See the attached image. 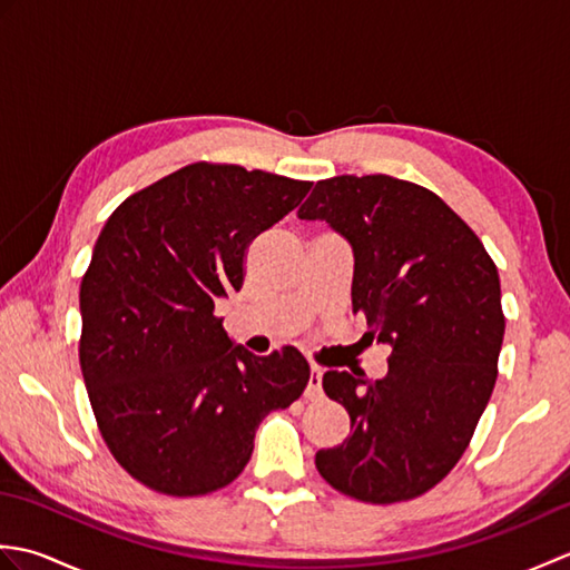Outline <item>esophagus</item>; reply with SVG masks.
I'll return each instance as SVG.
<instances>
[{
	"label": "esophagus",
	"mask_w": 570,
	"mask_h": 570,
	"mask_svg": "<svg viewBox=\"0 0 570 570\" xmlns=\"http://www.w3.org/2000/svg\"><path fill=\"white\" fill-rule=\"evenodd\" d=\"M306 396L311 399V402H318V399L323 396V374L318 367H313L311 374H308V386H306Z\"/></svg>",
	"instance_id": "1"
}]
</instances>
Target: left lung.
<instances>
[{
	"mask_svg": "<svg viewBox=\"0 0 570 570\" xmlns=\"http://www.w3.org/2000/svg\"><path fill=\"white\" fill-rule=\"evenodd\" d=\"M298 217L347 242L353 311L392 347L382 380L323 374L350 435L318 451L316 468L347 498L414 500L453 470L492 396L504 337L498 266L435 193L384 174L318 180Z\"/></svg>",
	"mask_w": 570,
	"mask_h": 570,
	"instance_id": "8db88e82",
	"label": "left lung"
}]
</instances>
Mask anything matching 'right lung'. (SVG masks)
Here are the masks:
<instances>
[{
	"mask_svg": "<svg viewBox=\"0 0 570 570\" xmlns=\"http://www.w3.org/2000/svg\"><path fill=\"white\" fill-rule=\"evenodd\" d=\"M311 186L190 164L105 223L80 284V367L107 448L147 488L196 498L229 485L262 419L304 394V355L235 345L215 301L239 292L249 242Z\"/></svg>",
	"mask_w": 570,
	"mask_h": 570,
	"instance_id": "add662e5",
	"label": "right lung"
}]
</instances>
